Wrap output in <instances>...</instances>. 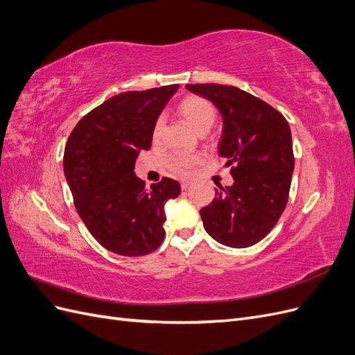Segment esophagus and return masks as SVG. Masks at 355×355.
<instances>
[{"instance_id":"1","label":"esophagus","mask_w":355,"mask_h":355,"mask_svg":"<svg viewBox=\"0 0 355 355\" xmlns=\"http://www.w3.org/2000/svg\"><path fill=\"white\" fill-rule=\"evenodd\" d=\"M189 185H191L189 180H182V182H180V188H182V189H188Z\"/></svg>"}]
</instances>
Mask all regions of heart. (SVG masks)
Returning <instances> with one entry per match:
<instances>
[{
  "mask_svg": "<svg viewBox=\"0 0 355 355\" xmlns=\"http://www.w3.org/2000/svg\"><path fill=\"white\" fill-rule=\"evenodd\" d=\"M179 112L184 116V120L194 128L197 133H206L216 120V110L214 106L200 96H188L179 105ZM164 121L163 118H158L153 127V141L158 142L161 135H163ZM200 163V157L188 155V154H175L167 161V164L171 171L176 175L185 176L189 173V170L196 164Z\"/></svg>",
  "mask_w": 355,
  "mask_h": 355,
  "instance_id": "b5f03b06",
  "label": "heart"
}]
</instances>
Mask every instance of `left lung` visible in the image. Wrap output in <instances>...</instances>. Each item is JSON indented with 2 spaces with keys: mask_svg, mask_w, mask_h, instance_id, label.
Listing matches in <instances>:
<instances>
[{
  "mask_svg": "<svg viewBox=\"0 0 355 355\" xmlns=\"http://www.w3.org/2000/svg\"><path fill=\"white\" fill-rule=\"evenodd\" d=\"M209 99L223 121L219 155L231 167L234 184L216 189L200 210L204 230L218 243L244 249L265 239L283 214L295 168L292 133L271 105L239 87L188 84Z\"/></svg>",
  "mask_w": 355,
  "mask_h": 355,
  "instance_id": "1",
  "label": "left lung"
}]
</instances>
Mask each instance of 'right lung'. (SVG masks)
Returning <instances> with one entry per match:
<instances>
[{
  "instance_id": "add662e5",
  "label": "right lung",
  "mask_w": 355,
  "mask_h": 355,
  "mask_svg": "<svg viewBox=\"0 0 355 355\" xmlns=\"http://www.w3.org/2000/svg\"><path fill=\"white\" fill-rule=\"evenodd\" d=\"M178 84L125 92L84 115L68 137L63 171L75 209L106 250L142 256L164 240V204L180 194L163 178L151 188L135 175L139 151H148L153 127Z\"/></svg>"
}]
</instances>
